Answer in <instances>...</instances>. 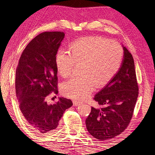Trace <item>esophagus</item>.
I'll return each mask as SVG.
<instances>
[{
	"label": "esophagus",
	"mask_w": 155,
	"mask_h": 155,
	"mask_svg": "<svg viewBox=\"0 0 155 155\" xmlns=\"http://www.w3.org/2000/svg\"><path fill=\"white\" fill-rule=\"evenodd\" d=\"M82 104V103L81 102H79V101H73V104H74V106H79L80 104Z\"/></svg>",
	"instance_id": "obj_1"
}]
</instances>
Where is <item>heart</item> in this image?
<instances>
[{"mask_svg": "<svg viewBox=\"0 0 155 155\" xmlns=\"http://www.w3.org/2000/svg\"><path fill=\"white\" fill-rule=\"evenodd\" d=\"M124 51L117 42L102 37H86L75 41L69 49H58L56 67L62 77L70 75L76 64H82L81 75L72 77L62 84V93L74 99L90 96L96 84L108 83L119 71Z\"/></svg>", "mask_w": 155, "mask_h": 155, "instance_id": "obj_1", "label": "heart"}]
</instances>
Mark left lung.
I'll use <instances>...</instances> for the list:
<instances>
[{
    "instance_id": "8db88e82",
    "label": "left lung",
    "mask_w": 155,
    "mask_h": 155,
    "mask_svg": "<svg viewBox=\"0 0 155 155\" xmlns=\"http://www.w3.org/2000/svg\"><path fill=\"white\" fill-rule=\"evenodd\" d=\"M124 59L116 75L95 95L101 107L91 108L86 119L87 130L101 141L113 139L127 128L139 94L132 54L123 47Z\"/></svg>"
}]
</instances>
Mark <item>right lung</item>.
Segmentation results:
<instances>
[{
	"mask_svg": "<svg viewBox=\"0 0 155 155\" xmlns=\"http://www.w3.org/2000/svg\"><path fill=\"white\" fill-rule=\"evenodd\" d=\"M63 32H45L29 42L20 57L16 70L15 88L19 108L28 125L36 133L56 130L71 100L61 97L48 104L47 98L58 93L55 57L63 40Z\"/></svg>",
	"mask_w": 155,
	"mask_h": 155,
	"instance_id": "obj_1",
	"label": "right lung"
}]
</instances>
